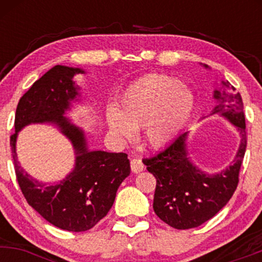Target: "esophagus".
Returning <instances> with one entry per match:
<instances>
[{
    "label": "esophagus",
    "mask_w": 262,
    "mask_h": 262,
    "mask_svg": "<svg viewBox=\"0 0 262 262\" xmlns=\"http://www.w3.org/2000/svg\"><path fill=\"white\" fill-rule=\"evenodd\" d=\"M130 167H132V171H133V172L138 173V172H140V171L144 170V164L141 162L140 159H132Z\"/></svg>",
    "instance_id": "obj_1"
}]
</instances>
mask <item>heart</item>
I'll list each match as a JSON object with an SVG mask.
<instances>
[{
    "mask_svg": "<svg viewBox=\"0 0 262 262\" xmlns=\"http://www.w3.org/2000/svg\"><path fill=\"white\" fill-rule=\"evenodd\" d=\"M193 106V96L181 81L166 75H149L125 90L119 112H108V127L123 141L133 140L134 129L144 128L146 143L160 148L182 130Z\"/></svg>",
    "mask_w": 262,
    "mask_h": 262,
    "instance_id": "heart-1",
    "label": "heart"
}]
</instances>
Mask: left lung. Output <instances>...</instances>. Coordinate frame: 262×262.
Listing matches in <instances>:
<instances>
[{
    "label": "left lung",
    "instance_id": "1",
    "mask_svg": "<svg viewBox=\"0 0 262 262\" xmlns=\"http://www.w3.org/2000/svg\"><path fill=\"white\" fill-rule=\"evenodd\" d=\"M230 92L214 91L218 101L210 114H221L240 132L242 143L234 162L215 175H207L188 159L186 139L181 133L151 158L143 159L156 187L152 208L159 218L175 229H191L209 221L229 202L239 183V171L246 149L245 116L243 100L229 82Z\"/></svg>",
    "mask_w": 262,
    "mask_h": 262
}]
</instances>
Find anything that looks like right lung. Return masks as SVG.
Segmentation results:
<instances>
[{
	"label": "right lung",
	"mask_w": 262,
	"mask_h": 262,
	"mask_svg": "<svg viewBox=\"0 0 262 262\" xmlns=\"http://www.w3.org/2000/svg\"><path fill=\"white\" fill-rule=\"evenodd\" d=\"M83 73L79 68L56 65L35 81L18 102L16 133L10 140L17 181L27 202L45 221L68 231L89 230L106 217L119 185L130 173L127 154L90 151L83 132L64 117L70 102L79 95L73 77ZM44 121L58 125L77 152L73 172L54 185L29 177L20 167L15 154L17 132L31 122Z\"/></svg>",
	"instance_id": "1"
}]
</instances>
